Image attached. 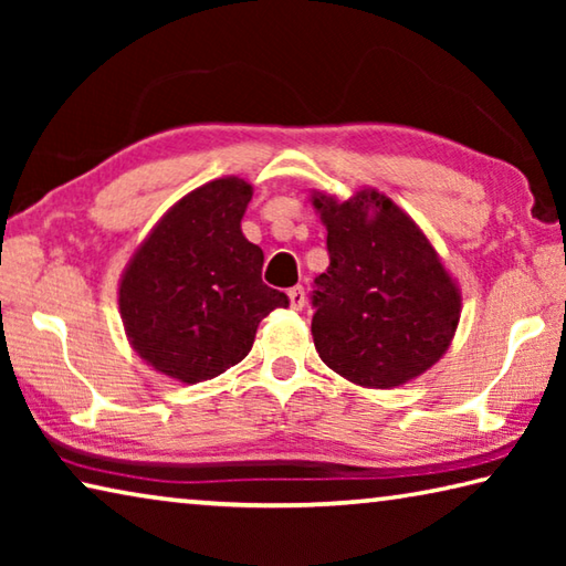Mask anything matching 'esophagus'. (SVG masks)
<instances>
[{
	"label": "esophagus",
	"mask_w": 566,
	"mask_h": 566,
	"mask_svg": "<svg viewBox=\"0 0 566 566\" xmlns=\"http://www.w3.org/2000/svg\"><path fill=\"white\" fill-rule=\"evenodd\" d=\"M304 300H306V296H304V286H292V290H290V304H292V310L300 312L302 306H304Z\"/></svg>",
	"instance_id": "obj_1"
}]
</instances>
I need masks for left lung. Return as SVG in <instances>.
I'll return each instance as SVG.
<instances>
[{"label":"left lung","instance_id":"obj_1","mask_svg":"<svg viewBox=\"0 0 566 566\" xmlns=\"http://www.w3.org/2000/svg\"><path fill=\"white\" fill-rule=\"evenodd\" d=\"M327 224V272L314 280L312 334L322 361L361 387H397L447 352L459 292L432 244L379 191L314 197Z\"/></svg>","mask_w":566,"mask_h":566}]
</instances>
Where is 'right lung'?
I'll use <instances>...</instances> for the list:
<instances>
[{
  "instance_id": "1",
  "label": "right lung",
  "mask_w": 566,
  "mask_h": 566,
  "mask_svg": "<svg viewBox=\"0 0 566 566\" xmlns=\"http://www.w3.org/2000/svg\"><path fill=\"white\" fill-rule=\"evenodd\" d=\"M252 187L214 179L169 209L119 286L132 347L187 385L242 361L266 314L290 296L262 282L264 252L242 234Z\"/></svg>"
}]
</instances>
